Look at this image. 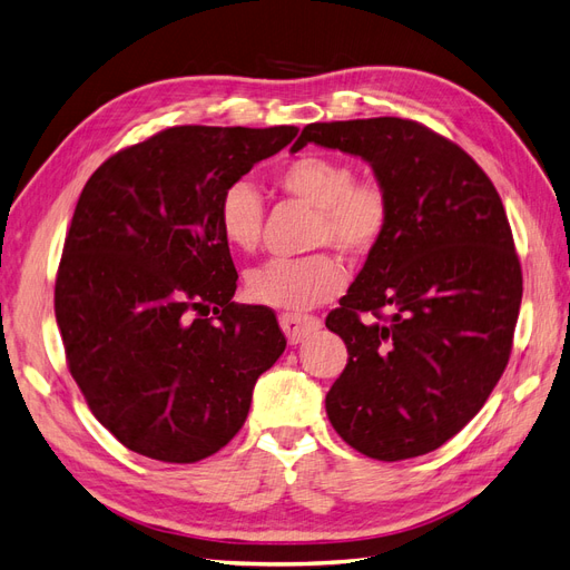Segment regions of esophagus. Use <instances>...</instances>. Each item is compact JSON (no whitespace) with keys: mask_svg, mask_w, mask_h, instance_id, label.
<instances>
[{"mask_svg":"<svg viewBox=\"0 0 570 570\" xmlns=\"http://www.w3.org/2000/svg\"><path fill=\"white\" fill-rule=\"evenodd\" d=\"M281 327L287 335L289 344H299L304 337L316 333L321 321L314 316H299V314H281Z\"/></svg>","mask_w":570,"mask_h":570,"instance_id":"obj_1","label":"esophagus"}]
</instances>
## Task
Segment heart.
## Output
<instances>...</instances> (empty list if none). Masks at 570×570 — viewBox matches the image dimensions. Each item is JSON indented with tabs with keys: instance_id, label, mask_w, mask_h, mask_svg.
Wrapping results in <instances>:
<instances>
[{
	"instance_id": "heart-1",
	"label": "heart",
	"mask_w": 570,
	"mask_h": 570,
	"mask_svg": "<svg viewBox=\"0 0 570 570\" xmlns=\"http://www.w3.org/2000/svg\"><path fill=\"white\" fill-rule=\"evenodd\" d=\"M285 195L316 209L308 233L312 247H333L344 258L361 262L385 239L392 223V202L377 180H354V168L327 154H304L275 174ZM218 228L235 252H254L262 239L264 202L247 180L230 183L218 199ZM344 268L333 254L281 258L247 273V295L273 308L306 312L337 297Z\"/></svg>"
}]
</instances>
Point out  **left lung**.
Returning a JSON list of instances; mask_svg holds the SVG:
<instances>
[{
	"label": "left lung",
	"instance_id": "8db88e82",
	"mask_svg": "<svg viewBox=\"0 0 570 570\" xmlns=\"http://www.w3.org/2000/svg\"><path fill=\"white\" fill-rule=\"evenodd\" d=\"M308 142L364 159L392 202L385 239L327 314L347 366L325 394L337 435L377 461L438 450L485 404L519 321L523 275L492 180L406 118L312 124Z\"/></svg>",
	"mask_w": 570,
	"mask_h": 570
}]
</instances>
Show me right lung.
Returning <instances> with one entry per match:
<instances>
[{"mask_svg": "<svg viewBox=\"0 0 570 570\" xmlns=\"http://www.w3.org/2000/svg\"><path fill=\"white\" fill-rule=\"evenodd\" d=\"M297 130L176 126L85 183L57 273V325L95 419L130 452L168 463L216 454L285 352L271 308L233 302L216 209Z\"/></svg>", "mask_w": 570, "mask_h": 570, "instance_id": "add662e5", "label": "right lung"}]
</instances>
